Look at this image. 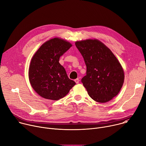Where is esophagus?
Returning <instances> with one entry per match:
<instances>
[{"mask_svg": "<svg viewBox=\"0 0 146 146\" xmlns=\"http://www.w3.org/2000/svg\"><path fill=\"white\" fill-rule=\"evenodd\" d=\"M79 79L78 78H76V79H75L74 80V81L76 82V84H78V83L79 82Z\"/></svg>", "mask_w": 146, "mask_h": 146, "instance_id": "esophagus-1", "label": "esophagus"}]
</instances>
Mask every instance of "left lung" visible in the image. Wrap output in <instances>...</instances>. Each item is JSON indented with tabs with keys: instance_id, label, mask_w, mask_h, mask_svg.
Listing matches in <instances>:
<instances>
[{
	"instance_id": "obj_1",
	"label": "left lung",
	"mask_w": 146,
	"mask_h": 146,
	"mask_svg": "<svg viewBox=\"0 0 146 146\" xmlns=\"http://www.w3.org/2000/svg\"><path fill=\"white\" fill-rule=\"evenodd\" d=\"M76 46L84 58L86 75L81 82L95 101L105 103L118 95L124 80V73L118 59L98 40L76 41Z\"/></svg>"
}]
</instances>
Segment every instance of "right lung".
<instances>
[{
	"instance_id": "right-lung-1",
	"label": "right lung",
	"mask_w": 146,
	"mask_h": 146,
	"mask_svg": "<svg viewBox=\"0 0 146 146\" xmlns=\"http://www.w3.org/2000/svg\"><path fill=\"white\" fill-rule=\"evenodd\" d=\"M71 47L68 41L54 38L44 43L33 55L29 78L32 88L41 97L58 100L66 95L76 84L59 62L60 57Z\"/></svg>"
}]
</instances>
